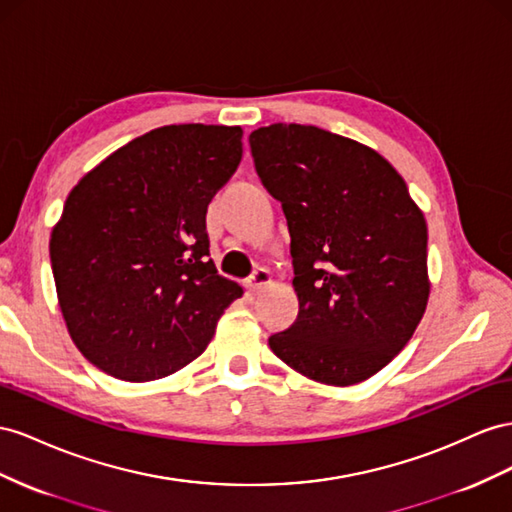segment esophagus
<instances>
[{"mask_svg":"<svg viewBox=\"0 0 512 512\" xmlns=\"http://www.w3.org/2000/svg\"><path fill=\"white\" fill-rule=\"evenodd\" d=\"M269 284H271V273L267 269H256L252 273V278L247 280V288H250L252 293H260V290Z\"/></svg>","mask_w":512,"mask_h":512,"instance_id":"obj_1","label":"esophagus"}]
</instances>
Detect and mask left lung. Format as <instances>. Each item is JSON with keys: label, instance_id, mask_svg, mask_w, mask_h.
<instances>
[{"label": "left lung", "instance_id": "obj_1", "mask_svg": "<svg viewBox=\"0 0 512 512\" xmlns=\"http://www.w3.org/2000/svg\"><path fill=\"white\" fill-rule=\"evenodd\" d=\"M262 185L290 232L297 321L269 338L286 366L316 383H362L405 349L431 280L426 219L377 150L312 124L250 135Z\"/></svg>", "mask_w": 512, "mask_h": 512}]
</instances>
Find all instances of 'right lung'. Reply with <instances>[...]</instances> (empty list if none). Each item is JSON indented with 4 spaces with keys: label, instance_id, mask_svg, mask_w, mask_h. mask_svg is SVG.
<instances>
[{
    "label": "right lung",
    "instance_id": "1",
    "mask_svg": "<svg viewBox=\"0 0 512 512\" xmlns=\"http://www.w3.org/2000/svg\"><path fill=\"white\" fill-rule=\"evenodd\" d=\"M241 137V127L168 124L118 148L68 193L49 241L55 290L75 347L107 375H174L243 295L209 260L206 234Z\"/></svg>",
    "mask_w": 512,
    "mask_h": 512
}]
</instances>
